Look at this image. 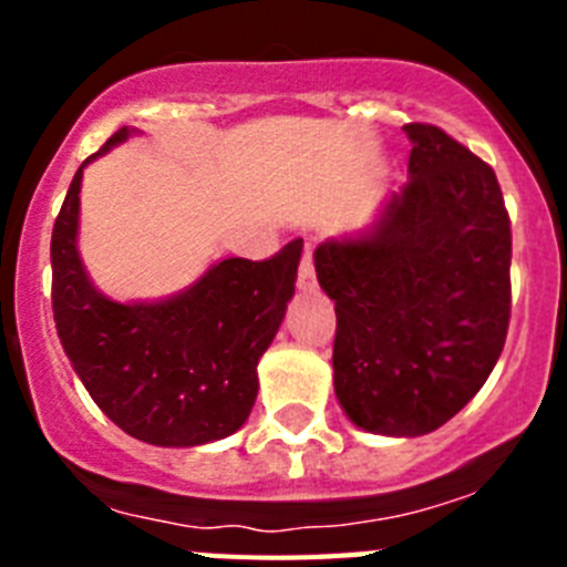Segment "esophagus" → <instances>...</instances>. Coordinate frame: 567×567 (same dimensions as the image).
Wrapping results in <instances>:
<instances>
[{"mask_svg": "<svg viewBox=\"0 0 567 567\" xmlns=\"http://www.w3.org/2000/svg\"><path fill=\"white\" fill-rule=\"evenodd\" d=\"M312 244H307L303 249V258H300V269H298V287L309 289L315 287V260H312Z\"/></svg>", "mask_w": 567, "mask_h": 567, "instance_id": "34e87169", "label": "esophagus"}]
</instances>
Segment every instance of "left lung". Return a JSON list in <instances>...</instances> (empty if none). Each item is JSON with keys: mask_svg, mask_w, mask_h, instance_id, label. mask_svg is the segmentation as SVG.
Masks as SVG:
<instances>
[{"mask_svg": "<svg viewBox=\"0 0 567 567\" xmlns=\"http://www.w3.org/2000/svg\"><path fill=\"white\" fill-rule=\"evenodd\" d=\"M409 182L372 229L315 249L334 300V394L389 437L440 429L483 389L511 320V218L497 175L434 124H405Z\"/></svg>", "mask_w": 567, "mask_h": 567, "instance_id": "1", "label": "left lung"}]
</instances>
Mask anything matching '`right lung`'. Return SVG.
Returning a JSON list of instances; mask_svg holds the SVG:
<instances>
[{"label":"right lung","mask_w":567,"mask_h":567,"mask_svg":"<svg viewBox=\"0 0 567 567\" xmlns=\"http://www.w3.org/2000/svg\"><path fill=\"white\" fill-rule=\"evenodd\" d=\"M113 133L90 164L124 142ZM82 167L53 224V320L84 389L130 437L202 445L247 423L258 360L295 295L303 240L267 260L227 258L198 284L158 303H115L90 284L76 249Z\"/></svg>","instance_id":"obj_1"}]
</instances>
